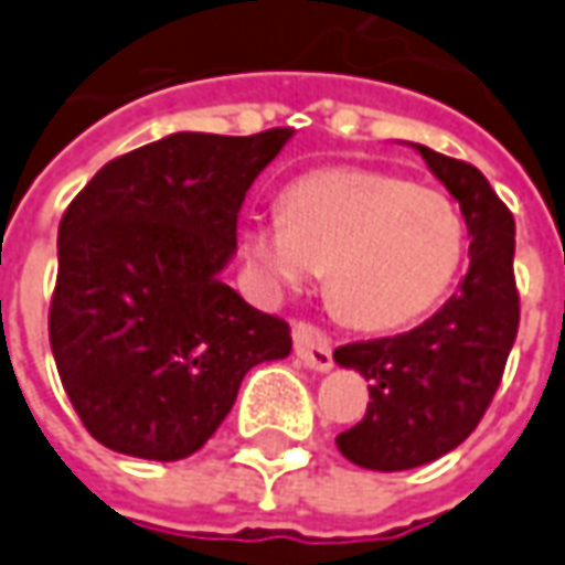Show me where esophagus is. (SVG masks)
<instances>
[{
    "instance_id": "34e87169",
    "label": "esophagus",
    "mask_w": 565,
    "mask_h": 565,
    "mask_svg": "<svg viewBox=\"0 0 565 565\" xmlns=\"http://www.w3.org/2000/svg\"><path fill=\"white\" fill-rule=\"evenodd\" d=\"M291 342H295V354L308 363L310 370H329L332 366V342L320 327H313L310 320H295L291 323Z\"/></svg>"
}]
</instances>
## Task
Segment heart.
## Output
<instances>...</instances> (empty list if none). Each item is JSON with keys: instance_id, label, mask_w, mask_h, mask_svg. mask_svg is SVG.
<instances>
[{"instance_id": "heart-1", "label": "heart", "mask_w": 565, "mask_h": 565, "mask_svg": "<svg viewBox=\"0 0 565 565\" xmlns=\"http://www.w3.org/2000/svg\"><path fill=\"white\" fill-rule=\"evenodd\" d=\"M242 248L270 291L327 270V298L351 327L401 329L445 298L467 257V221L445 192L366 168H320L252 214Z\"/></svg>"}]
</instances>
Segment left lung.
<instances>
[{
    "mask_svg": "<svg viewBox=\"0 0 565 565\" xmlns=\"http://www.w3.org/2000/svg\"><path fill=\"white\" fill-rule=\"evenodd\" d=\"M416 149L460 202L472 236L469 270L426 323L335 348V363L370 380L366 414L335 445L351 463L380 472L433 463L467 441L494 401L520 329L510 207L479 168L426 146Z\"/></svg>",
    "mask_w": 565,
    "mask_h": 565,
    "instance_id": "8db88e82",
    "label": "left lung"
}]
</instances>
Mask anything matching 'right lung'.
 <instances>
[{
	"mask_svg": "<svg viewBox=\"0 0 565 565\" xmlns=\"http://www.w3.org/2000/svg\"><path fill=\"white\" fill-rule=\"evenodd\" d=\"M289 136L173 132L108 161L67 204L49 342L105 448L183 460L217 433L245 373L291 351L289 323L221 279L245 192Z\"/></svg>",
	"mask_w": 565,
	"mask_h": 565,
	"instance_id": "obj_1",
	"label": "right lung"
}]
</instances>
